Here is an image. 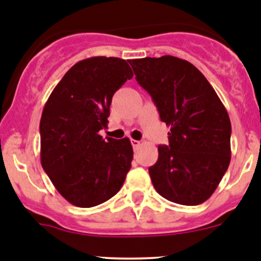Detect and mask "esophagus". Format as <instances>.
Returning <instances> with one entry per match:
<instances>
[{
  "instance_id": "obj_1",
  "label": "esophagus",
  "mask_w": 261,
  "mask_h": 261,
  "mask_svg": "<svg viewBox=\"0 0 261 261\" xmlns=\"http://www.w3.org/2000/svg\"><path fill=\"white\" fill-rule=\"evenodd\" d=\"M131 144H133L134 150H136L139 147H140V142H139V140H131Z\"/></svg>"
}]
</instances>
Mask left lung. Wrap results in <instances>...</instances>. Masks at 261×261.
Here are the masks:
<instances>
[{
    "instance_id": "8db88e82",
    "label": "left lung",
    "mask_w": 261,
    "mask_h": 261,
    "mask_svg": "<svg viewBox=\"0 0 261 261\" xmlns=\"http://www.w3.org/2000/svg\"><path fill=\"white\" fill-rule=\"evenodd\" d=\"M138 84L152 96L169 145L149 167L155 191L186 206L203 203L230 162V119L203 74L187 60L165 55L130 60Z\"/></svg>"
}]
</instances>
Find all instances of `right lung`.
<instances>
[{
  "instance_id": "1",
  "label": "right lung",
  "mask_w": 261,
  "mask_h": 261,
  "mask_svg": "<svg viewBox=\"0 0 261 261\" xmlns=\"http://www.w3.org/2000/svg\"><path fill=\"white\" fill-rule=\"evenodd\" d=\"M127 62L94 57L75 63L53 90L40 122L41 165L74 206L94 207L118 193L134 152L127 138L99 135L114 92L133 79Z\"/></svg>"
}]
</instances>
